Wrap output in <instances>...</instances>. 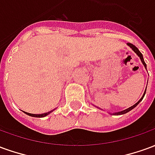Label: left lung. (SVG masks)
Returning <instances> with one entry per match:
<instances>
[{"label": "left lung", "mask_w": 155, "mask_h": 155, "mask_svg": "<svg viewBox=\"0 0 155 155\" xmlns=\"http://www.w3.org/2000/svg\"><path fill=\"white\" fill-rule=\"evenodd\" d=\"M127 45H129V46H130V47L131 48L132 50H133L134 52V53H136L137 55H138V56L140 57V61H141V62L143 63V66H144V68H145V69H146V70H147L146 64H145V62H144V61H143V54H141V52H140V51H139V50H138V48H137L136 46H134V45L130 44V43H128V44H127ZM147 84H148V83H147ZM146 88H147V86H146ZM146 88H145V91H144V92H143V96H142V97L140 98V101H138V102H137L136 104H134V105H132L131 107L128 108V109H126V110H122V111H119V112H114V113H110V114H114V115H120V114H126V113H128V112H130V110H133L134 108H135V107H136V106H137V105H138V104H140V101H142V100H143V96H144V94H145V92H146ZM97 108H99V107H97ZM99 109H101V108H99Z\"/></svg>", "instance_id": "left-lung-1"}]
</instances>
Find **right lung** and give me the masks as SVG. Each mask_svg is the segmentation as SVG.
Segmentation results:
<instances>
[{
    "mask_svg": "<svg viewBox=\"0 0 155 155\" xmlns=\"http://www.w3.org/2000/svg\"><path fill=\"white\" fill-rule=\"evenodd\" d=\"M53 110L49 111V112H47V113H44V114H31V113H27V112H25V111H24V113L27 114V115H30V116H31V117H36V118H42V117H45V116H46V115H48V114H51V112H53Z\"/></svg>",
    "mask_w": 155,
    "mask_h": 155,
    "instance_id": "right-lung-1",
    "label": "right lung"
}]
</instances>
